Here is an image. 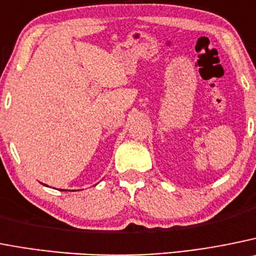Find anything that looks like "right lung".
<instances>
[{
  "label": "right lung",
  "mask_w": 256,
  "mask_h": 256,
  "mask_svg": "<svg viewBox=\"0 0 256 256\" xmlns=\"http://www.w3.org/2000/svg\"><path fill=\"white\" fill-rule=\"evenodd\" d=\"M46 186H48V185H46Z\"/></svg>",
  "instance_id": "1"
}]
</instances>
